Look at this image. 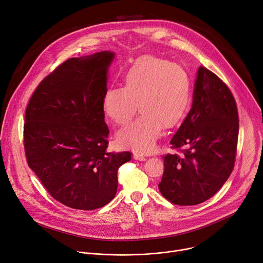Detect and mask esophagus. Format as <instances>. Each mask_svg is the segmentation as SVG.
Returning <instances> with one entry per match:
<instances>
[{
    "label": "esophagus",
    "instance_id": "esophagus-1",
    "mask_svg": "<svg viewBox=\"0 0 263 263\" xmlns=\"http://www.w3.org/2000/svg\"><path fill=\"white\" fill-rule=\"evenodd\" d=\"M133 158H134L135 160H138V161H144V160H145V157H144V156H142V155H140V154H137V153H134Z\"/></svg>",
    "mask_w": 263,
    "mask_h": 263
}]
</instances>
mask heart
Segmentation results:
<instances>
[{
  "instance_id": "obj_1",
  "label": "heart",
  "mask_w": 263,
  "mask_h": 263,
  "mask_svg": "<svg viewBox=\"0 0 263 263\" xmlns=\"http://www.w3.org/2000/svg\"><path fill=\"white\" fill-rule=\"evenodd\" d=\"M193 85L183 67L154 56L135 61L123 79V87L109 88L102 101L104 114L118 125H125L137 110V119L119 131L118 142L139 153L155 147L163 127L172 128L189 112Z\"/></svg>"
}]
</instances>
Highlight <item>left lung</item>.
Returning <instances> with one entry per match:
<instances>
[{
    "label": "left lung",
    "instance_id": "8db88e82",
    "mask_svg": "<svg viewBox=\"0 0 263 263\" xmlns=\"http://www.w3.org/2000/svg\"><path fill=\"white\" fill-rule=\"evenodd\" d=\"M235 100L215 73L200 66L193 106L171 140L182 155L164 156L158 187L170 202L191 206L214 196L227 181L235 162L238 139Z\"/></svg>",
    "mask_w": 263,
    "mask_h": 263
}]
</instances>
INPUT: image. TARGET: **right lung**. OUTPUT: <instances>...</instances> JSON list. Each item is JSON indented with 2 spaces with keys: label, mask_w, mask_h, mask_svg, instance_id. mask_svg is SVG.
I'll use <instances>...</instances> for the list:
<instances>
[{
  "label": "right lung",
  "mask_w": 263,
  "mask_h": 263,
  "mask_svg": "<svg viewBox=\"0 0 263 263\" xmlns=\"http://www.w3.org/2000/svg\"><path fill=\"white\" fill-rule=\"evenodd\" d=\"M116 54L103 51L60 64L37 86L27 106V162L48 193L63 205L93 210L118 191L119 167L130 152L108 153L102 101Z\"/></svg>",
  "instance_id": "add662e5"
}]
</instances>
